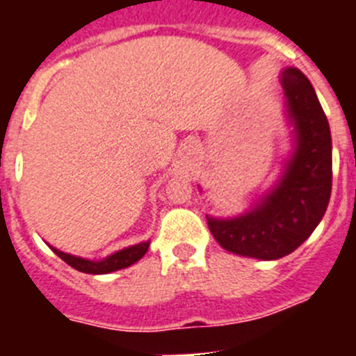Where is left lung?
Segmentation results:
<instances>
[{
	"label": "left lung",
	"instance_id": "1",
	"mask_svg": "<svg viewBox=\"0 0 356 356\" xmlns=\"http://www.w3.org/2000/svg\"><path fill=\"white\" fill-rule=\"evenodd\" d=\"M280 83L291 149L276 180L242 213L207 216L219 246L248 259L278 260L298 250L321 222L332 194V134L316 90L298 67L280 72Z\"/></svg>",
	"mask_w": 356,
	"mask_h": 356
}]
</instances>
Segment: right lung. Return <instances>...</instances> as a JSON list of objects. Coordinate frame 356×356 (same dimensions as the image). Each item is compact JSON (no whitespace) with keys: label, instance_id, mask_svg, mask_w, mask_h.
Wrapping results in <instances>:
<instances>
[{"label":"right lung","instance_id":"1","mask_svg":"<svg viewBox=\"0 0 356 356\" xmlns=\"http://www.w3.org/2000/svg\"><path fill=\"white\" fill-rule=\"evenodd\" d=\"M55 254H58L65 264H69L71 267H74L76 271L87 273V275H108V273L119 271V269H127V267L134 266L135 262H139L144 254L147 253V248H149V241H143L139 244H134V246L122 248V250L115 251V253L108 254L102 260H90L83 259V257H76V254L65 253V251L56 250L51 244H48Z\"/></svg>","mask_w":356,"mask_h":356}]
</instances>
